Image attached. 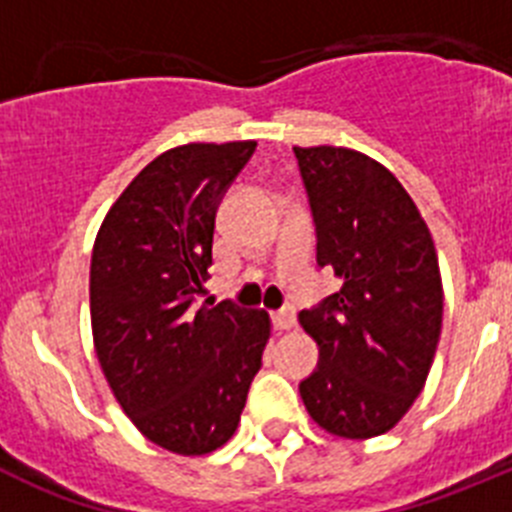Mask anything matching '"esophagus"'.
Wrapping results in <instances>:
<instances>
[{
    "label": "esophagus",
    "instance_id": "34e87169",
    "mask_svg": "<svg viewBox=\"0 0 512 512\" xmlns=\"http://www.w3.org/2000/svg\"><path fill=\"white\" fill-rule=\"evenodd\" d=\"M271 320H274V328L277 330L295 328V323H297L295 307H282V310H277L274 315H271Z\"/></svg>",
    "mask_w": 512,
    "mask_h": 512
}]
</instances>
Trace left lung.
I'll return each mask as SVG.
<instances>
[{
    "label": "left lung",
    "mask_w": 512,
    "mask_h": 512,
    "mask_svg": "<svg viewBox=\"0 0 512 512\" xmlns=\"http://www.w3.org/2000/svg\"><path fill=\"white\" fill-rule=\"evenodd\" d=\"M318 233V264L336 295L300 312L320 348L300 382L307 413L341 438H374L400 423L423 390L443 318L436 246L390 169L351 148L295 146Z\"/></svg>",
    "instance_id": "obj_1"
}]
</instances>
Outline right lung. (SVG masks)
Listing matches in <instances>:
<instances>
[{"instance_id":"1","label":"right lung","mask_w":512,"mask_h":512,"mask_svg":"<svg viewBox=\"0 0 512 512\" xmlns=\"http://www.w3.org/2000/svg\"><path fill=\"white\" fill-rule=\"evenodd\" d=\"M256 140L161 153L117 197L89 269L92 336L112 395L148 441L182 456L233 436L261 369L269 312L194 310L212 266L215 212Z\"/></svg>"}]
</instances>
